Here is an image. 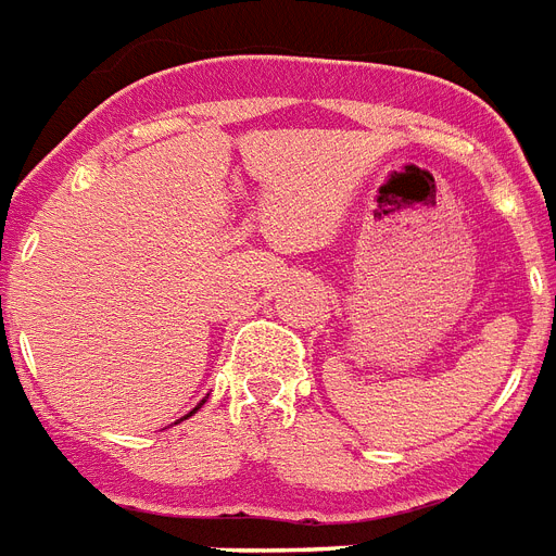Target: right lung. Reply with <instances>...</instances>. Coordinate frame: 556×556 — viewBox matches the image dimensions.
<instances>
[{
  "label": "right lung",
  "instance_id": "1",
  "mask_svg": "<svg viewBox=\"0 0 556 556\" xmlns=\"http://www.w3.org/2000/svg\"><path fill=\"white\" fill-rule=\"evenodd\" d=\"M203 402H206V399H203ZM201 402V404H203ZM201 404H198V407H192V410H189V413H186V416H184V419H189V416H194V413H198V410H201ZM184 419H177V421H184ZM177 421H175V425H177Z\"/></svg>",
  "mask_w": 556,
  "mask_h": 556
}]
</instances>
